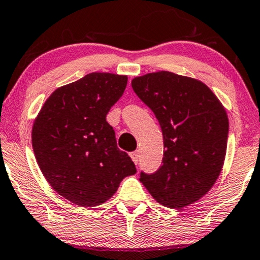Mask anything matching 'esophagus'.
<instances>
[{
	"mask_svg": "<svg viewBox=\"0 0 260 260\" xmlns=\"http://www.w3.org/2000/svg\"><path fill=\"white\" fill-rule=\"evenodd\" d=\"M130 157L133 159V161L135 164H138V160H140V154H138V151H133V153H130Z\"/></svg>",
	"mask_w": 260,
	"mask_h": 260,
	"instance_id": "obj_1",
	"label": "esophagus"
}]
</instances>
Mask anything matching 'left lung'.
Masks as SVG:
<instances>
[{
	"label": "left lung",
	"instance_id": "obj_1",
	"mask_svg": "<svg viewBox=\"0 0 260 260\" xmlns=\"http://www.w3.org/2000/svg\"><path fill=\"white\" fill-rule=\"evenodd\" d=\"M131 86L159 120L165 147L162 166L141 172L140 181L167 208L200 201L223 167L229 129L223 105L202 81L171 72L137 76Z\"/></svg>",
	"mask_w": 260,
	"mask_h": 260
}]
</instances>
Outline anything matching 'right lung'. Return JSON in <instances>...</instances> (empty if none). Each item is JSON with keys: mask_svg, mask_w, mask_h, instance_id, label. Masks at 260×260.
Instances as JSON below:
<instances>
[{"mask_svg": "<svg viewBox=\"0 0 260 260\" xmlns=\"http://www.w3.org/2000/svg\"><path fill=\"white\" fill-rule=\"evenodd\" d=\"M126 83L125 75L90 73L57 88L33 123L32 147L40 171L57 193L80 207L105 203L124 178L136 173L106 122Z\"/></svg>", "mask_w": 260, "mask_h": 260, "instance_id": "obj_1", "label": "right lung"}]
</instances>
